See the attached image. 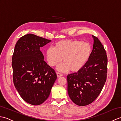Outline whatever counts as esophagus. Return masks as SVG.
Instances as JSON below:
<instances>
[{
	"mask_svg": "<svg viewBox=\"0 0 121 121\" xmlns=\"http://www.w3.org/2000/svg\"><path fill=\"white\" fill-rule=\"evenodd\" d=\"M56 75H57L58 78H60V77H61V76H63V75L62 74H61L60 73H59V72L56 73Z\"/></svg>",
	"mask_w": 121,
	"mask_h": 121,
	"instance_id": "esophagus-1",
	"label": "esophagus"
}]
</instances>
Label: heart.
<instances>
[{
    "instance_id": "b5f03b06",
    "label": "heart",
    "mask_w": 121,
    "mask_h": 121,
    "mask_svg": "<svg viewBox=\"0 0 121 121\" xmlns=\"http://www.w3.org/2000/svg\"><path fill=\"white\" fill-rule=\"evenodd\" d=\"M91 53L92 47L89 43L78 40H62L56 42L53 48H48L46 55L50 66L56 65L63 58L64 63L58 66V70L63 72L70 70L75 72L84 67Z\"/></svg>"
}]
</instances>
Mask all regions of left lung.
<instances>
[{"label": "left lung", "mask_w": 121, "mask_h": 121, "mask_svg": "<svg viewBox=\"0 0 121 121\" xmlns=\"http://www.w3.org/2000/svg\"><path fill=\"white\" fill-rule=\"evenodd\" d=\"M92 36L93 48L88 62L78 72L67 76L69 96L79 106H87L95 101L107 79V53L98 38Z\"/></svg>", "instance_id": "left-lung-1"}]
</instances>
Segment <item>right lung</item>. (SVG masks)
<instances>
[{
	"label": "right lung",
	"instance_id": "1",
	"mask_svg": "<svg viewBox=\"0 0 121 121\" xmlns=\"http://www.w3.org/2000/svg\"><path fill=\"white\" fill-rule=\"evenodd\" d=\"M51 40L28 34L15 44L12 59L13 80L25 101L37 106L47 99L57 78L55 70L44 61L40 48Z\"/></svg>",
	"mask_w": 121,
	"mask_h": 121
}]
</instances>
